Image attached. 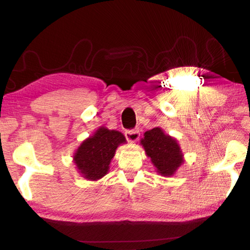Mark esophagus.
<instances>
[{"label": "esophagus", "instance_id": "1", "mask_svg": "<svg viewBox=\"0 0 250 250\" xmlns=\"http://www.w3.org/2000/svg\"><path fill=\"white\" fill-rule=\"evenodd\" d=\"M125 138L129 142H135L140 137V133H139V130H126L125 131Z\"/></svg>", "mask_w": 250, "mask_h": 250}]
</instances>
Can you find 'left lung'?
Here are the masks:
<instances>
[{
    "label": "left lung",
    "mask_w": 250,
    "mask_h": 250,
    "mask_svg": "<svg viewBox=\"0 0 250 250\" xmlns=\"http://www.w3.org/2000/svg\"><path fill=\"white\" fill-rule=\"evenodd\" d=\"M140 142L156 172L162 176L174 175L184 163V154L179 142L160 126L145 132Z\"/></svg>",
    "instance_id": "1"
}]
</instances>
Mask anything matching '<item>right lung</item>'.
Segmentation results:
<instances>
[{
  "instance_id": "add662e5",
  "label": "right lung",
  "mask_w": 250,
  "mask_h": 250,
  "mask_svg": "<svg viewBox=\"0 0 250 250\" xmlns=\"http://www.w3.org/2000/svg\"><path fill=\"white\" fill-rule=\"evenodd\" d=\"M125 143V135L119 131L99 126L74 153L73 161L78 173L88 181L100 180L109 172L118 146Z\"/></svg>"
}]
</instances>
